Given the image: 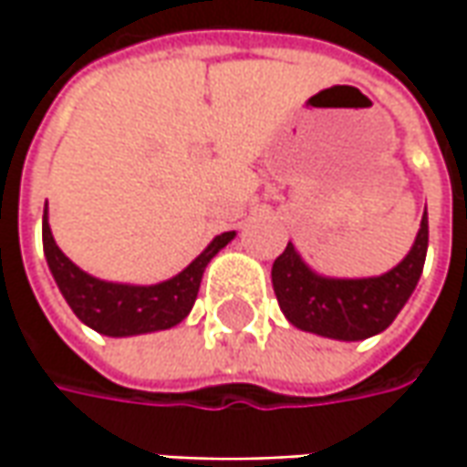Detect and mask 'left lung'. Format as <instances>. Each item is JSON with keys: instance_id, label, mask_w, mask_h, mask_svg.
I'll list each match as a JSON object with an SVG mask.
<instances>
[{"instance_id": "left-lung-1", "label": "left lung", "mask_w": 467, "mask_h": 467, "mask_svg": "<svg viewBox=\"0 0 467 467\" xmlns=\"http://www.w3.org/2000/svg\"><path fill=\"white\" fill-rule=\"evenodd\" d=\"M429 246V221L405 260L377 278H322L296 254L294 244L273 262V288L280 312L298 330L335 340H367L387 330L416 291Z\"/></svg>"}]
</instances>
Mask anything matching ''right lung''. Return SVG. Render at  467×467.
Segmentation results:
<instances>
[{
    "label": "right lung",
    "instance_id": "right-lung-1",
    "mask_svg": "<svg viewBox=\"0 0 467 467\" xmlns=\"http://www.w3.org/2000/svg\"><path fill=\"white\" fill-rule=\"evenodd\" d=\"M234 236H236L234 231L215 236L197 260L171 280L155 285H124V283L93 278L80 270L57 246L44 213V254L51 275L57 280L62 296L67 298L69 309L78 314V319L109 337L169 330L179 325L194 306L207 262Z\"/></svg>",
    "mask_w": 467,
    "mask_h": 467
}]
</instances>
